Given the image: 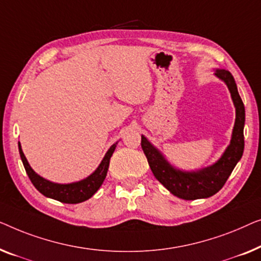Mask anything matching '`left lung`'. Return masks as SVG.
<instances>
[{
  "label": "left lung",
  "mask_w": 261,
  "mask_h": 261,
  "mask_svg": "<svg viewBox=\"0 0 261 261\" xmlns=\"http://www.w3.org/2000/svg\"><path fill=\"white\" fill-rule=\"evenodd\" d=\"M215 75L227 84L236 105L237 118L234 124L232 141L226 149L221 159L214 166L203 170L194 172H183L172 168L162 155L150 144L144 136H142L141 145L152 174L166 188L175 196L183 200H196L213 196L225 186L234 167L241 159L244 152V125H245V106L239 92L236 80L230 72L218 69Z\"/></svg>",
  "instance_id": "obj_1"
}]
</instances>
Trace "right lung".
Wrapping results in <instances>:
<instances>
[{
	"label": "right lung",
	"mask_w": 261,
	"mask_h": 261,
	"mask_svg": "<svg viewBox=\"0 0 261 261\" xmlns=\"http://www.w3.org/2000/svg\"><path fill=\"white\" fill-rule=\"evenodd\" d=\"M116 145L117 143L109 149V151L106 152L101 163L99 164L97 170H95L92 175H90L89 177L83 179V181L69 183V185H58V183L49 182L47 181V179L42 178L41 176L36 174L28 164L27 159L24 157V153L22 152L20 143L19 151L22 163H23V167L25 169V172H27L29 179H31L35 188L38 189L42 195L50 197V199H54L57 201H60V202L64 203H80L89 200L90 197H92L93 194L99 189V187L102 185V182H104V179L106 177V174H108L110 159H111L112 153L115 151Z\"/></svg>",
	"instance_id": "obj_1"
}]
</instances>
